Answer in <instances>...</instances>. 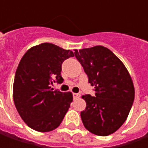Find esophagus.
Masks as SVG:
<instances>
[{
  "label": "esophagus",
  "instance_id": "obj_1",
  "mask_svg": "<svg viewBox=\"0 0 148 148\" xmlns=\"http://www.w3.org/2000/svg\"><path fill=\"white\" fill-rule=\"evenodd\" d=\"M72 95H73V99H77V98H79V97H80V95L77 94V93H73V94H72Z\"/></svg>",
  "mask_w": 148,
  "mask_h": 148
}]
</instances>
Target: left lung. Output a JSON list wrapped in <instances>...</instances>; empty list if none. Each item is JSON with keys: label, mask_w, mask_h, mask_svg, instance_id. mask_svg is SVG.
<instances>
[{"label": "left lung", "mask_w": 148, "mask_h": 148, "mask_svg": "<svg viewBox=\"0 0 148 148\" xmlns=\"http://www.w3.org/2000/svg\"><path fill=\"white\" fill-rule=\"evenodd\" d=\"M75 56L95 87V96L85 95L81 112L85 128L98 136L114 134L128 118L134 100V86L127 68L103 46L75 49Z\"/></svg>", "instance_id": "left-lung-1"}]
</instances>
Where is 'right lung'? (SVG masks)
Instances as JSON below:
<instances>
[{
    "mask_svg": "<svg viewBox=\"0 0 148 148\" xmlns=\"http://www.w3.org/2000/svg\"><path fill=\"white\" fill-rule=\"evenodd\" d=\"M53 43H44L32 47L20 60L14 76L13 99L24 122L38 132H49L62 121L73 96L51 88L54 82L61 84L62 64L73 57Z\"/></svg>",
    "mask_w": 148,
    "mask_h": 148,
    "instance_id": "obj_1",
    "label": "right lung"
}]
</instances>
